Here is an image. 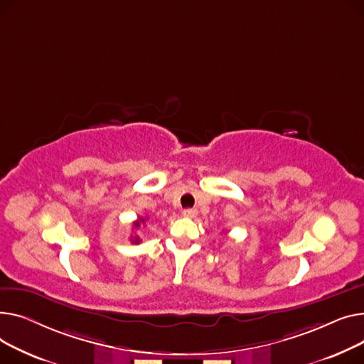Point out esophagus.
Listing matches in <instances>:
<instances>
[{
    "mask_svg": "<svg viewBox=\"0 0 364 364\" xmlns=\"http://www.w3.org/2000/svg\"><path fill=\"white\" fill-rule=\"evenodd\" d=\"M182 215L185 216V218H197V215H198V211H197V208H185L183 211H182Z\"/></svg>",
    "mask_w": 364,
    "mask_h": 364,
    "instance_id": "esophagus-1",
    "label": "esophagus"
}]
</instances>
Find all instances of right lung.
<instances>
[{"instance_id": "right-lung-1", "label": "right lung", "mask_w": 364, "mask_h": 364, "mask_svg": "<svg viewBox=\"0 0 364 364\" xmlns=\"http://www.w3.org/2000/svg\"><path fill=\"white\" fill-rule=\"evenodd\" d=\"M144 222H145V219H144V218H141V219H138V220H136V222H135V223H134V228H136V229H138V228H139V226H141V223H144ZM132 242H135V244H138V242H139V238H138V237H134V238H132Z\"/></svg>"}]
</instances>
